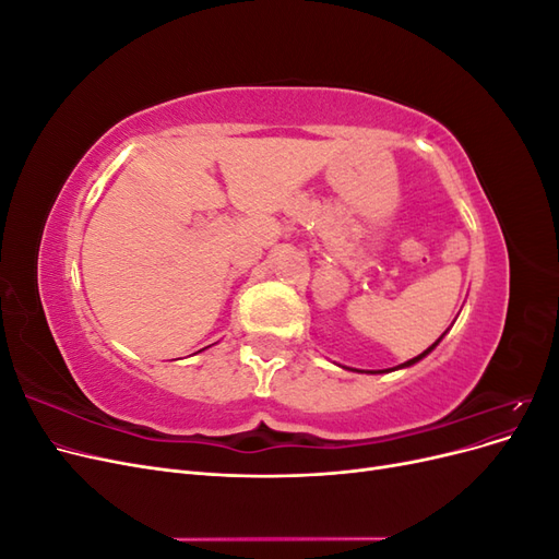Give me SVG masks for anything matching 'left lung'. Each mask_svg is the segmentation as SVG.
Masks as SVG:
<instances>
[{"label": "left lung", "mask_w": 559, "mask_h": 559, "mask_svg": "<svg viewBox=\"0 0 559 559\" xmlns=\"http://www.w3.org/2000/svg\"><path fill=\"white\" fill-rule=\"evenodd\" d=\"M438 341H441V337H438ZM438 341H436V343H433V345H431V347H429V349H427V352H421V354H419V357H415V359H411V361H405V364H403V366H413V364H417V361H419V359H421V357H427V354H429V352H431V349H433V347H436V345H438Z\"/></svg>", "instance_id": "8db88e82"}]
</instances>
